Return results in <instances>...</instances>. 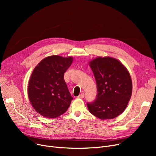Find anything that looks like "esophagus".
Wrapping results in <instances>:
<instances>
[{"instance_id":"34e87169","label":"esophagus","mask_w":156,"mask_h":156,"mask_svg":"<svg viewBox=\"0 0 156 156\" xmlns=\"http://www.w3.org/2000/svg\"><path fill=\"white\" fill-rule=\"evenodd\" d=\"M85 97V94L83 93V94H81L80 95H79L78 96V98H79V99H83V98H84Z\"/></svg>"}]
</instances>
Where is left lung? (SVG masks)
Segmentation results:
<instances>
[{
	"label": "left lung",
	"instance_id": "obj_1",
	"mask_svg": "<svg viewBox=\"0 0 156 156\" xmlns=\"http://www.w3.org/2000/svg\"><path fill=\"white\" fill-rule=\"evenodd\" d=\"M97 84L94 101L87 102L93 115L101 119L115 118L125 111L131 98L132 82L129 73L119 61L98 57L90 62Z\"/></svg>",
	"mask_w": 156,
	"mask_h": 156
}]
</instances>
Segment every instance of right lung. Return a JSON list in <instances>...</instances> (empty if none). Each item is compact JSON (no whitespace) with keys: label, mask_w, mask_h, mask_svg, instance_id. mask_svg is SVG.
Masks as SVG:
<instances>
[{"label":"right lung","mask_w":156,"mask_h":156,"mask_svg":"<svg viewBox=\"0 0 156 156\" xmlns=\"http://www.w3.org/2000/svg\"><path fill=\"white\" fill-rule=\"evenodd\" d=\"M73 62L71 57H46L34 69L28 94L35 111L48 118L58 117L66 111L73 97L64 79V74Z\"/></svg>","instance_id":"1"}]
</instances>
